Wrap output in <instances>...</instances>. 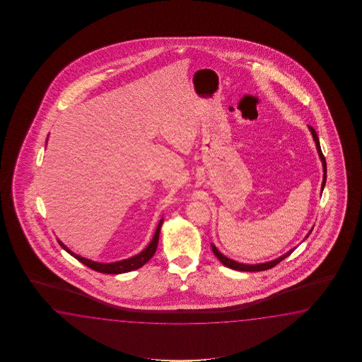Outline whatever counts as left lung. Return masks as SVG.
I'll list each match as a JSON object with an SVG mask.
<instances>
[{"label": "left lung", "instance_id": "8db88e82", "mask_svg": "<svg viewBox=\"0 0 362 362\" xmlns=\"http://www.w3.org/2000/svg\"><path fill=\"white\" fill-rule=\"evenodd\" d=\"M308 128H309V131L312 133V137H313V141L315 142V147H317V153H318V156H320V159H321V162H322L323 178L322 185H321V194H322L323 187H325V185H326V160H325V156H323L322 151H321L320 139L317 137V133H315V129H313L310 125H308ZM312 230H313V228L309 230V233L305 235V238L309 237V234L312 233ZM211 247H212V251H214L216 257L221 262L223 265L230 268V269L240 270V272H262V270L270 269V268L276 267L278 262H282L287 256H290V255L293 254V251H295V248H296V247H293L290 251H287L285 255L279 256V257L274 259V260H270V262H260V264H243V262H235V260H231L229 257H226L225 255L221 254V252L216 248L215 245H211Z\"/></svg>", "mask_w": 362, "mask_h": 362}]
</instances>
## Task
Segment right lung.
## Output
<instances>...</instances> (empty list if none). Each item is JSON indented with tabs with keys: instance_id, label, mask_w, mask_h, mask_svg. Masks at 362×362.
<instances>
[{
	"instance_id": "1",
	"label": "right lung",
	"mask_w": 362,
	"mask_h": 362,
	"mask_svg": "<svg viewBox=\"0 0 362 362\" xmlns=\"http://www.w3.org/2000/svg\"><path fill=\"white\" fill-rule=\"evenodd\" d=\"M164 221V218H160V221L156 226V230L154 233V237L150 240L148 246L146 248H144L139 254L132 256L129 259H124L120 262H97L89 260V259H85L80 255H76L75 252H72L69 250V247L66 245H63L61 240L58 239V243L61 245L63 250H66L71 256H74L75 259H77L78 262H83L86 267H89L90 269L95 270V272H100V273H106V274H122V273H128L132 270L139 269L142 265H145L153 256H154L155 251H156V247L159 243V234H160V228H162V223Z\"/></svg>"
}]
</instances>
